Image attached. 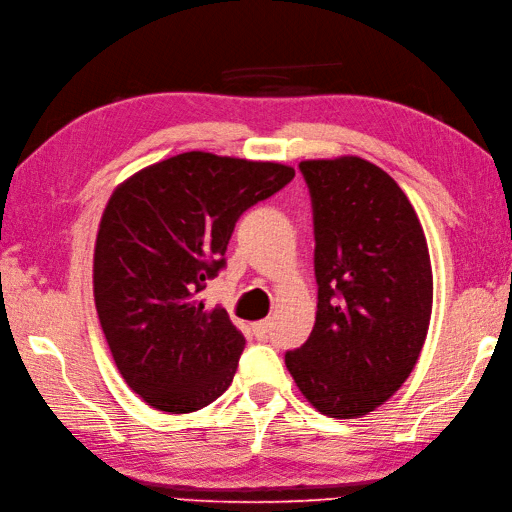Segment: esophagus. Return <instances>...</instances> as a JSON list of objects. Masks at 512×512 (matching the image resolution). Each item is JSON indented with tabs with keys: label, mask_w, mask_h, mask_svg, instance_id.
Returning <instances> with one entry per match:
<instances>
[{
	"label": "esophagus",
	"mask_w": 512,
	"mask_h": 512,
	"mask_svg": "<svg viewBox=\"0 0 512 512\" xmlns=\"http://www.w3.org/2000/svg\"><path fill=\"white\" fill-rule=\"evenodd\" d=\"M271 328H274V322H271V320H260V322L254 324V333L260 339H267L271 335Z\"/></svg>",
	"instance_id": "esophagus-1"
}]
</instances>
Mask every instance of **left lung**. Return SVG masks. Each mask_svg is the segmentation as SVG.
Instances as JSON below:
<instances>
[{"label":"left lung","mask_w":512,"mask_h":512,"mask_svg":"<svg viewBox=\"0 0 512 512\" xmlns=\"http://www.w3.org/2000/svg\"><path fill=\"white\" fill-rule=\"evenodd\" d=\"M300 170L313 199L317 311L285 363L317 412L359 418L394 396L423 350L434 304L427 238L377 164L342 155Z\"/></svg>","instance_id":"left-lung-1"}]
</instances>
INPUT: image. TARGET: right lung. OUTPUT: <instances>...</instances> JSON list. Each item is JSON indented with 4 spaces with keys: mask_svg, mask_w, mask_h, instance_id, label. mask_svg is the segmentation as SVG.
I'll return each mask as SVG.
<instances>
[{
    "mask_svg": "<svg viewBox=\"0 0 512 512\" xmlns=\"http://www.w3.org/2000/svg\"><path fill=\"white\" fill-rule=\"evenodd\" d=\"M295 170L188 151L116 186L98 225L94 302L111 357L140 399L190 414L227 390L245 337L199 300L223 267L238 217Z\"/></svg>",
    "mask_w": 512,
    "mask_h": 512,
    "instance_id": "obj_1",
    "label": "right lung"
}]
</instances>
